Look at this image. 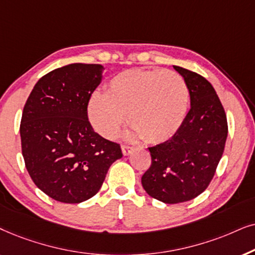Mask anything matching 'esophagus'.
I'll list each match as a JSON object with an SVG mask.
<instances>
[{"label":"esophagus","instance_id":"esophagus-1","mask_svg":"<svg viewBox=\"0 0 255 255\" xmlns=\"http://www.w3.org/2000/svg\"><path fill=\"white\" fill-rule=\"evenodd\" d=\"M121 150H122V154H124L125 156H127V155L131 154V151L134 150V148L129 147V145H122Z\"/></svg>","mask_w":255,"mask_h":255}]
</instances>
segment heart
I'll return each mask as SVG.
<instances>
[{
    "mask_svg": "<svg viewBox=\"0 0 255 255\" xmlns=\"http://www.w3.org/2000/svg\"><path fill=\"white\" fill-rule=\"evenodd\" d=\"M189 101V88L174 71L128 70L112 78L106 94L91 97L88 117L101 135L113 138L128 113L129 137L157 143L177 133Z\"/></svg>",
    "mask_w": 255,
    "mask_h": 255,
    "instance_id": "1",
    "label": "heart"
}]
</instances>
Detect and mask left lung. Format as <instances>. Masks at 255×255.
<instances>
[{
  "label": "left lung",
  "mask_w": 255,
  "mask_h": 255,
  "mask_svg": "<svg viewBox=\"0 0 255 255\" xmlns=\"http://www.w3.org/2000/svg\"><path fill=\"white\" fill-rule=\"evenodd\" d=\"M190 94V111L177 133L149 148L151 165L141 183L165 204L191 201L208 188L222 158L227 120L215 88L204 77L179 66Z\"/></svg>",
  "instance_id": "8db88e82"
}]
</instances>
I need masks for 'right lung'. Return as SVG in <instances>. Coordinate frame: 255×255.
Returning a JSON list of instances; mask_svg holds the SVG:
<instances>
[{
    "mask_svg": "<svg viewBox=\"0 0 255 255\" xmlns=\"http://www.w3.org/2000/svg\"><path fill=\"white\" fill-rule=\"evenodd\" d=\"M100 64L74 63L40 78L26 100L22 154L37 188L62 203L77 204L99 191L120 145L93 130L87 105L103 80Z\"/></svg>",
    "mask_w": 255,
    "mask_h": 255,
    "instance_id": "obj_1",
    "label": "right lung"
}]
</instances>
